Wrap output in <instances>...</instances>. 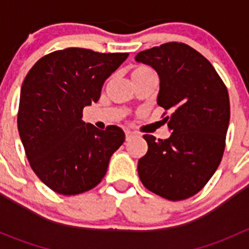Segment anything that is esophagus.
Masks as SVG:
<instances>
[{
  "label": "esophagus",
  "instance_id": "34e87169",
  "mask_svg": "<svg viewBox=\"0 0 249 249\" xmlns=\"http://www.w3.org/2000/svg\"><path fill=\"white\" fill-rule=\"evenodd\" d=\"M135 136H136V134H135V132L130 131V130H126V131H125V140L126 141H130L131 139H134Z\"/></svg>",
  "mask_w": 249,
  "mask_h": 249
}]
</instances>
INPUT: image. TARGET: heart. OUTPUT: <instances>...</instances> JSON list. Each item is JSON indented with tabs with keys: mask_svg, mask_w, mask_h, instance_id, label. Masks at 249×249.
Masks as SVG:
<instances>
[{
	"mask_svg": "<svg viewBox=\"0 0 249 249\" xmlns=\"http://www.w3.org/2000/svg\"><path fill=\"white\" fill-rule=\"evenodd\" d=\"M147 71H149V70H147V69H136L134 72H132V74L143 73V72H147Z\"/></svg>",
	"mask_w": 249,
	"mask_h": 249,
	"instance_id": "obj_1",
	"label": "heart"
}]
</instances>
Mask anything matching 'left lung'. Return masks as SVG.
Returning <instances> with one entry per match:
<instances>
[{"label":"left lung","instance_id":"1","mask_svg":"<svg viewBox=\"0 0 249 249\" xmlns=\"http://www.w3.org/2000/svg\"><path fill=\"white\" fill-rule=\"evenodd\" d=\"M137 62L157 71V104L165 110L171 136L144 135L148 152L139 160L141 182L171 201L193 196L218 169L230 120L227 87L211 62L184 43L170 42L140 52Z\"/></svg>","mask_w":249,"mask_h":249}]
</instances>
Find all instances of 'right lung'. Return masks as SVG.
Listing matches in <instances>:
<instances>
[{
    "label": "right lung",
    "instance_id": "right-lung-1",
    "mask_svg": "<svg viewBox=\"0 0 249 249\" xmlns=\"http://www.w3.org/2000/svg\"><path fill=\"white\" fill-rule=\"evenodd\" d=\"M127 56L67 48L39 59L25 77L18 112L20 140L34 172L57 194L76 195L96 187L124 142L120 127L99 130L82 117Z\"/></svg>",
    "mask_w": 249,
    "mask_h": 249
}]
</instances>
